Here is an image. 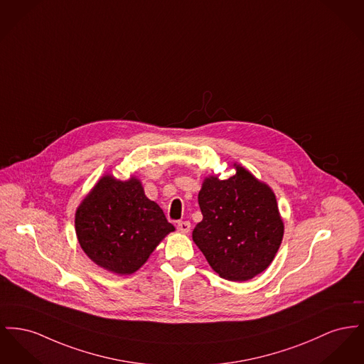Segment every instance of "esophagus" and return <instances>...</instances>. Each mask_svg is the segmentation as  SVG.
Listing matches in <instances>:
<instances>
[{"label":"esophagus","instance_id":"obj_1","mask_svg":"<svg viewBox=\"0 0 364 364\" xmlns=\"http://www.w3.org/2000/svg\"><path fill=\"white\" fill-rule=\"evenodd\" d=\"M190 228H191V223L190 221H178L177 223V230L180 232H183V234H187L190 231Z\"/></svg>","mask_w":364,"mask_h":364}]
</instances>
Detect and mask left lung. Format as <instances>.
Masks as SVG:
<instances>
[{"instance_id": "8db88e82", "label": "left lung", "mask_w": 364, "mask_h": 364, "mask_svg": "<svg viewBox=\"0 0 364 364\" xmlns=\"http://www.w3.org/2000/svg\"><path fill=\"white\" fill-rule=\"evenodd\" d=\"M198 202L203 218L193 228V242L221 278L242 282L268 268L283 237L268 186L236 166L228 180L206 178Z\"/></svg>"}]
</instances>
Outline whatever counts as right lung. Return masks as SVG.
I'll use <instances>...</instances> for the list:
<instances>
[{
  "mask_svg": "<svg viewBox=\"0 0 364 364\" xmlns=\"http://www.w3.org/2000/svg\"><path fill=\"white\" fill-rule=\"evenodd\" d=\"M78 242L93 262L114 274L137 271L158 243L174 231L139 180L103 177L75 214Z\"/></svg>",
  "mask_w": 364,
  "mask_h": 364,
  "instance_id": "add662e5",
  "label": "right lung"
}]
</instances>
